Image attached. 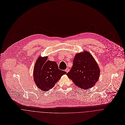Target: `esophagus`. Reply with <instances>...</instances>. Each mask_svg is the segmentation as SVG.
Instances as JSON below:
<instances>
[{"label":"esophagus","instance_id":"esophagus-1","mask_svg":"<svg viewBox=\"0 0 125 125\" xmlns=\"http://www.w3.org/2000/svg\"><path fill=\"white\" fill-rule=\"evenodd\" d=\"M69 71H70V69H69V68H67V69L65 70V72H66V73H68V72H69Z\"/></svg>","mask_w":125,"mask_h":125}]
</instances>
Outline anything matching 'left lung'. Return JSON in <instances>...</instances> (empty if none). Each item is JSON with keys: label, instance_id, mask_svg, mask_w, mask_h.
<instances>
[{"label": "left lung", "instance_id": "left-lung-1", "mask_svg": "<svg viewBox=\"0 0 125 125\" xmlns=\"http://www.w3.org/2000/svg\"><path fill=\"white\" fill-rule=\"evenodd\" d=\"M100 70L93 56L87 51L78 53L73 60V65L67 73L74 83L83 89L92 87L99 78Z\"/></svg>", "mask_w": 125, "mask_h": 125}]
</instances>
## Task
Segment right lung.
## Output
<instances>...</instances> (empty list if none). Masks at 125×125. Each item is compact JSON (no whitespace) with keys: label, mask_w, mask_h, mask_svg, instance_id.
Returning a JSON list of instances; mask_svg holds the SVG:
<instances>
[{"label":"right lung","mask_w":125,"mask_h":125,"mask_svg":"<svg viewBox=\"0 0 125 125\" xmlns=\"http://www.w3.org/2000/svg\"><path fill=\"white\" fill-rule=\"evenodd\" d=\"M48 57H39L33 70L35 84L40 90L47 91L52 89L66 72L58 69L55 61L47 60Z\"/></svg>","instance_id":"add662e5"}]
</instances>
